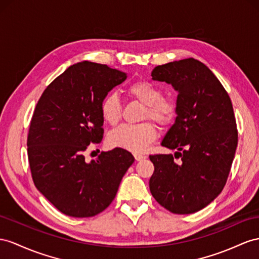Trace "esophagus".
Here are the masks:
<instances>
[{
	"label": "esophagus",
	"instance_id": "1",
	"mask_svg": "<svg viewBox=\"0 0 259 259\" xmlns=\"http://www.w3.org/2000/svg\"><path fill=\"white\" fill-rule=\"evenodd\" d=\"M134 155H135V158L137 161H143V160H145V158H147V156L143 155V154H140V153H135Z\"/></svg>",
	"mask_w": 259,
	"mask_h": 259
}]
</instances>
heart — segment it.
Masks as SVG:
<instances>
[{"label":"heart","instance_id":"b5f03b06","mask_svg":"<svg viewBox=\"0 0 259 259\" xmlns=\"http://www.w3.org/2000/svg\"><path fill=\"white\" fill-rule=\"evenodd\" d=\"M128 95L144 105L142 119H151L160 125H167L174 120L177 105L173 98L163 96L162 90L149 81L140 79L127 89ZM101 114L104 120L116 124L121 118L122 106L116 94L106 95L101 103ZM157 137L155 125L145 121L138 124H122L111 131L109 143L112 147L131 152H142Z\"/></svg>","mask_w":259,"mask_h":259}]
</instances>
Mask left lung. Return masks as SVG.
<instances>
[{
    "label": "left lung",
    "mask_w": 259,
    "mask_h": 259,
    "mask_svg": "<svg viewBox=\"0 0 259 259\" xmlns=\"http://www.w3.org/2000/svg\"><path fill=\"white\" fill-rule=\"evenodd\" d=\"M151 75L173 85L178 96L175 123L161 143L177 152L150 155V191L171 213H194L227 184L237 147L233 106L212 71L194 58L157 65Z\"/></svg>",
    "instance_id": "8db88e82"
}]
</instances>
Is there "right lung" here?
Listing matches in <instances>:
<instances>
[{
    "label": "right lung",
    "instance_id": "add662e5",
    "mask_svg": "<svg viewBox=\"0 0 259 259\" xmlns=\"http://www.w3.org/2000/svg\"><path fill=\"white\" fill-rule=\"evenodd\" d=\"M125 77L106 64L78 62L55 78L36 105L27 137L31 177L37 189L66 215L101 213L135 162L121 148L102 152L90 163L84 156L103 139V98Z\"/></svg>",
    "mask_w": 259,
    "mask_h": 259
}]
</instances>
